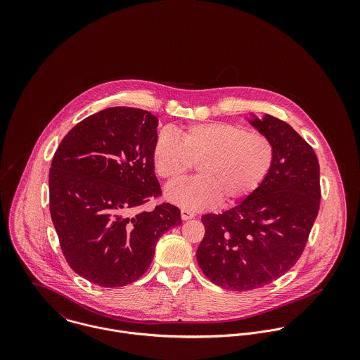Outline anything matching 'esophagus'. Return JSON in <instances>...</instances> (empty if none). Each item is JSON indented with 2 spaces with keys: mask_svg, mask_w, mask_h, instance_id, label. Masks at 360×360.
Listing matches in <instances>:
<instances>
[{
  "mask_svg": "<svg viewBox=\"0 0 360 360\" xmlns=\"http://www.w3.org/2000/svg\"><path fill=\"white\" fill-rule=\"evenodd\" d=\"M195 216V213L193 212V210H190V209H181V219L183 220H190V219H193Z\"/></svg>",
  "mask_w": 360,
  "mask_h": 360,
  "instance_id": "34e87169",
  "label": "esophagus"
}]
</instances>
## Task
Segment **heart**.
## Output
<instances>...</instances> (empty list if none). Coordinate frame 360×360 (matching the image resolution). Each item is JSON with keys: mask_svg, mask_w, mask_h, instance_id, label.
Here are the masks:
<instances>
[{"mask_svg": "<svg viewBox=\"0 0 360 360\" xmlns=\"http://www.w3.org/2000/svg\"><path fill=\"white\" fill-rule=\"evenodd\" d=\"M173 137L162 131L155 139V173L174 181L197 163L198 177L173 183L165 197L186 209L243 202L264 183L274 162L271 141L255 130L226 122L197 123L177 129Z\"/></svg>", "mask_w": 360, "mask_h": 360, "instance_id": "obj_1", "label": "heart"}]
</instances>
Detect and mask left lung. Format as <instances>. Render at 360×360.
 <instances>
[{"instance_id":"1","label":"left lung","mask_w":360,"mask_h":360,"mask_svg":"<svg viewBox=\"0 0 360 360\" xmlns=\"http://www.w3.org/2000/svg\"><path fill=\"white\" fill-rule=\"evenodd\" d=\"M248 122L274 147L257 193L223 213L202 216L197 262L216 285L250 291L281 277L300 259L320 205V167L313 148L285 122L255 115Z\"/></svg>"}]
</instances>
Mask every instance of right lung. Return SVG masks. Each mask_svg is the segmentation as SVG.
I'll return each instance as SVG.
<instances>
[{
	"label": "right lung",
	"mask_w": 360,
	"mask_h": 360,
	"mask_svg": "<svg viewBox=\"0 0 360 360\" xmlns=\"http://www.w3.org/2000/svg\"><path fill=\"white\" fill-rule=\"evenodd\" d=\"M158 119L113 106L77 123L60 141L50 169V212L62 252L83 278L122 287L150 267L159 237L181 224L170 204L131 216L160 194L153 147Z\"/></svg>",
	"instance_id": "1"
}]
</instances>
